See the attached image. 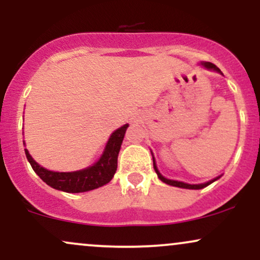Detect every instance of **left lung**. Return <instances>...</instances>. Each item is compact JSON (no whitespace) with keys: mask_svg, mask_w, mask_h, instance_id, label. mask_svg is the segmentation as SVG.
I'll return each instance as SVG.
<instances>
[{"mask_svg":"<svg viewBox=\"0 0 260 260\" xmlns=\"http://www.w3.org/2000/svg\"><path fill=\"white\" fill-rule=\"evenodd\" d=\"M203 66H204V67H207L208 70H214V71H216V72H220V73H221V71H220L219 68H217L215 64L211 63V62H205V63H203ZM153 162H154V170H155V172H156V174H157V177H159L160 180L162 181V182H165V183L170 184V186H175V187H180V188H187V189H202V188H204V187L209 186V184L213 183L214 181H216L217 178H219V177H217V178H214V180L209 181V182H207V183H202V184H188V183H184V182L168 180V178L164 177V176L161 175L159 171H157L156 165H155V160H154V157H153Z\"/></svg>","mask_w":260,"mask_h":260,"instance_id":"left-lung-1","label":"left lung"}]
</instances>
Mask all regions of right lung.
<instances>
[{"mask_svg": "<svg viewBox=\"0 0 260 260\" xmlns=\"http://www.w3.org/2000/svg\"><path fill=\"white\" fill-rule=\"evenodd\" d=\"M128 124H124L111 134L107 142L103 156L90 168L74 172H53L41 168L25 149L26 159L30 162L32 170L45 183L55 189L67 193H80L95 189L112 180L117 170V157L124 138Z\"/></svg>", "mask_w": 260, "mask_h": 260, "instance_id": "add662e5", "label": "right lung"}]
</instances>
